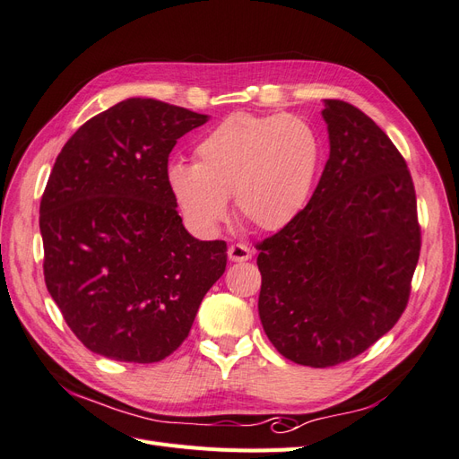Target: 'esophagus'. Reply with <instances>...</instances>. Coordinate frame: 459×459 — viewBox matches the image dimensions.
<instances>
[{
	"label": "esophagus",
	"instance_id": "34e87169",
	"mask_svg": "<svg viewBox=\"0 0 459 459\" xmlns=\"http://www.w3.org/2000/svg\"><path fill=\"white\" fill-rule=\"evenodd\" d=\"M228 256H230L231 262H247L248 258L253 256V251L247 245H243V243H233L228 248Z\"/></svg>",
	"mask_w": 459,
	"mask_h": 459
}]
</instances>
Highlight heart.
Listing matches in <instances>:
<instances>
[{"label":"heart","mask_w":459,"mask_h":459,"mask_svg":"<svg viewBox=\"0 0 459 459\" xmlns=\"http://www.w3.org/2000/svg\"><path fill=\"white\" fill-rule=\"evenodd\" d=\"M317 157V137L302 118L235 113L201 137L195 164L166 166V186L201 235L216 233L226 220L231 193L245 220L277 231L307 204Z\"/></svg>","instance_id":"heart-1"}]
</instances>
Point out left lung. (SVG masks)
Wrapping results in <instances>:
<instances>
[{"label": "left lung", "instance_id": "left-lung-1", "mask_svg": "<svg viewBox=\"0 0 459 459\" xmlns=\"http://www.w3.org/2000/svg\"><path fill=\"white\" fill-rule=\"evenodd\" d=\"M329 159L308 204L256 245L258 314L287 359L329 368L391 331L410 299L421 230L408 164L362 110L324 100Z\"/></svg>", "mask_w": 459, "mask_h": 459}]
</instances>
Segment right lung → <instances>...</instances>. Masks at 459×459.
Masks as SVG:
<instances>
[{
    "label": "right lung",
    "mask_w": 459,
    "mask_h": 459,
    "mask_svg": "<svg viewBox=\"0 0 459 459\" xmlns=\"http://www.w3.org/2000/svg\"><path fill=\"white\" fill-rule=\"evenodd\" d=\"M206 120L130 97L80 126L53 164L39 203L46 285L95 354L170 356L226 270V241L193 238L166 186L176 142Z\"/></svg>",
    "instance_id": "add662e5"
}]
</instances>
